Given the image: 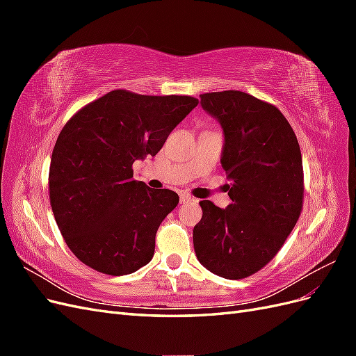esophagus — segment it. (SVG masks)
I'll return each instance as SVG.
<instances>
[{"mask_svg":"<svg viewBox=\"0 0 356 356\" xmlns=\"http://www.w3.org/2000/svg\"><path fill=\"white\" fill-rule=\"evenodd\" d=\"M179 202L182 204H186V203H190V202H195V199H193L190 195H186V193H182V195L179 196Z\"/></svg>","mask_w":356,"mask_h":356,"instance_id":"34e87169","label":"esophagus"}]
</instances>
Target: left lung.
Masks as SVG:
<instances>
[{"mask_svg": "<svg viewBox=\"0 0 356 356\" xmlns=\"http://www.w3.org/2000/svg\"><path fill=\"white\" fill-rule=\"evenodd\" d=\"M224 132L221 166L232 203L199 202L193 230L197 260L225 279L257 273L285 243L303 208V163L297 136L275 105L239 90L200 95Z\"/></svg>", "mask_w": 356, "mask_h": 356, "instance_id": "left-lung-1", "label": "left lung"}]
</instances>
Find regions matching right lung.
<instances>
[{
  "label": "right lung",
  "mask_w": 356,
  "mask_h": 356,
  "mask_svg": "<svg viewBox=\"0 0 356 356\" xmlns=\"http://www.w3.org/2000/svg\"><path fill=\"white\" fill-rule=\"evenodd\" d=\"M199 101L117 89L75 113L51 153L53 215L72 254L111 276L136 272L154 255L156 233L179 197L134 179V161L156 156Z\"/></svg>",
  "instance_id": "add662e5"
}]
</instances>
